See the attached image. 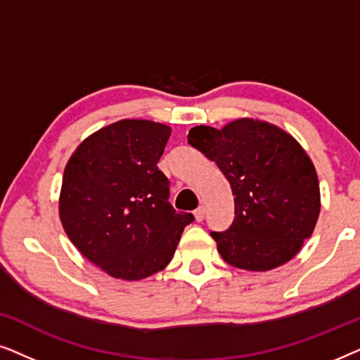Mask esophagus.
Returning a JSON list of instances; mask_svg holds the SVG:
<instances>
[{
  "label": "esophagus",
  "instance_id": "1",
  "mask_svg": "<svg viewBox=\"0 0 360 360\" xmlns=\"http://www.w3.org/2000/svg\"><path fill=\"white\" fill-rule=\"evenodd\" d=\"M193 214H195V219H196V221H203L205 216H206V208H205L203 205H200L198 208L195 210Z\"/></svg>",
  "mask_w": 360,
  "mask_h": 360
}]
</instances>
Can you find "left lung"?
Segmentation results:
<instances>
[{"label":"left lung","mask_w":360,"mask_h":360,"mask_svg":"<svg viewBox=\"0 0 360 360\" xmlns=\"http://www.w3.org/2000/svg\"><path fill=\"white\" fill-rule=\"evenodd\" d=\"M188 144L216 162L233 190V224L211 233L224 262L267 272L292 260L321 210L316 169L300 142L267 121L239 117L221 129L191 127Z\"/></svg>","instance_id":"obj_1"}]
</instances>
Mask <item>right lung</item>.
<instances>
[{"instance_id": "obj_1", "label": "right lung", "mask_w": 360, "mask_h": 360, "mask_svg": "<svg viewBox=\"0 0 360 360\" xmlns=\"http://www.w3.org/2000/svg\"><path fill=\"white\" fill-rule=\"evenodd\" d=\"M172 127L121 120L88 136L63 170L58 214L73 245L121 280H142L174 257L191 213L170 205L157 167Z\"/></svg>"}]
</instances>
